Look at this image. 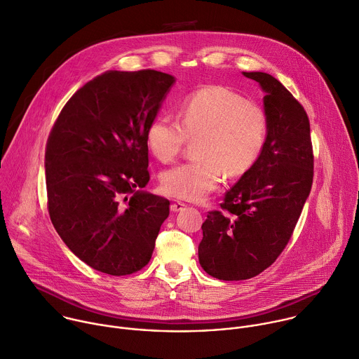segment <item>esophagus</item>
Segmentation results:
<instances>
[{"label": "esophagus", "mask_w": 359, "mask_h": 359, "mask_svg": "<svg viewBox=\"0 0 359 359\" xmlns=\"http://www.w3.org/2000/svg\"><path fill=\"white\" fill-rule=\"evenodd\" d=\"M185 203L184 202H180V201H175V202H172L171 203V210L172 212H180V210H182V209H185Z\"/></svg>", "instance_id": "1"}]
</instances>
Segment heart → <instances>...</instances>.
<instances>
[{"instance_id": "1", "label": "heart", "mask_w": 359, "mask_h": 359, "mask_svg": "<svg viewBox=\"0 0 359 359\" xmlns=\"http://www.w3.org/2000/svg\"><path fill=\"white\" fill-rule=\"evenodd\" d=\"M181 123L156 116L146 134L147 147L161 163H171L188 138L196 141L198 160L161 174L165 195L201 201L217 188L222 174L236 178L248 172L266 144L269 123L259 106L224 86H206L188 95L180 106Z\"/></svg>"}]
</instances>
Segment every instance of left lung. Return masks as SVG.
I'll return each instance as SVG.
<instances>
[{
	"instance_id": "left-lung-1",
	"label": "left lung",
	"mask_w": 359,
	"mask_h": 359,
	"mask_svg": "<svg viewBox=\"0 0 359 359\" xmlns=\"http://www.w3.org/2000/svg\"><path fill=\"white\" fill-rule=\"evenodd\" d=\"M264 92L269 131L255 165L225 194L222 210L202 224V269L219 280H246L271 266L287 246L310 195L314 156L304 107L276 78L243 72Z\"/></svg>"
}]
</instances>
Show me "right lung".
Returning <instances> with one entry per match:
<instances>
[{"instance_id": "1", "label": "right lung", "mask_w": 359, "mask_h": 359, "mask_svg": "<svg viewBox=\"0 0 359 359\" xmlns=\"http://www.w3.org/2000/svg\"><path fill=\"white\" fill-rule=\"evenodd\" d=\"M175 78L109 70L72 96L46 142L50 221L88 266L111 276L144 267L170 201L142 191L149 181L147 128Z\"/></svg>"}]
</instances>
